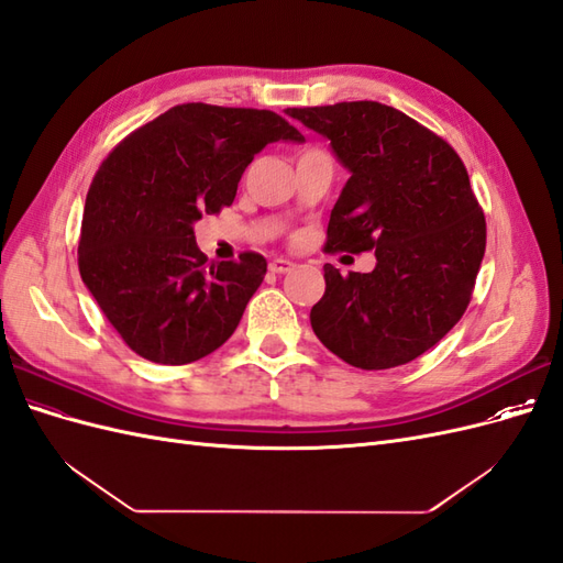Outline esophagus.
Segmentation results:
<instances>
[{
  "label": "esophagus",
  "mask_w": 563,
  "mask_h": 563,
  "mask_svg": "<svg viewBox=\"0 0 563 563\" xmlns=\"http://www.w3.org/2000/svg\"><path fill=\"white\" fill-rule=\"evenodd\" d=\"M291 267H294V263L288 261V258H275V261L269 263V269L275 272V275H284V272H288Z\"/></svg>",
  "instance_id": "esophagus-1"
}]
</instances>
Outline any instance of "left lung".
I'll use <instances>...</instances> for the list:
<instances>
[{"mask_svg":"<svg viewBox=\"0 0 563 563\" xmlns=\"http://www.w3.org/2000/svg\"><path fill=\"white\" fill-rule=\"evenodd\" d=\"M286 114L331 141L350 172L327 249H376L366 275L343 277L323 265L327 291L310 312L312 331L356 368L413 362L467 310L486 251V220L465 164L437 133L376 100Z\"/></svg>","mask_w":563,"mask_h":563,"instance_id":"left-lung-1","label":"left lung"}]
</instances>
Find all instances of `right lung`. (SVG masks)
<instances>
[{
  "label": "right lung",
  "instance_id": "right-lung-1",
  "mask_svg": "<svg viewBox=\"0 0 563 563\" xmlns=\"http://www.w3.org/2000/svg\"><path fill=\"white\" fill-rule=\"evenodd\" d=\"M305 139L269 110L185 103L100 164L84 203L79 275L124 343L155 364H190L234 333L267 261L207 263L195 223L230 207L246 166Z\"/></svg>",
  "mask_w": 563,
  "mask_h": 563
}]
</instances>
